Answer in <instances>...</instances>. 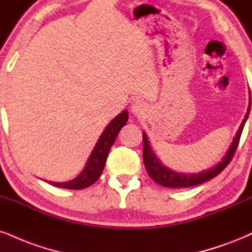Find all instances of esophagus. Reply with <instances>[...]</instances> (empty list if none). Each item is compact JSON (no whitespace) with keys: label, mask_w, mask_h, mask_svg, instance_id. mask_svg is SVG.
I'll list each match as a JSON object with an SVG mask.
<instances>
[{"label":"esophagus","mask_w":252,"mask_h":252,"mask_svg":"<svg viewBox=\"0 0 252 252\" xmlns=\"http://www.w3.org/2000/svg\"><path fill=\"white\" fill-rule=\"evenodd\" d=\"M131 113L137 117H144L148 113V105L143 101H135L131 104Z\"/></svg>","instance_id":"1"}]
</instances>
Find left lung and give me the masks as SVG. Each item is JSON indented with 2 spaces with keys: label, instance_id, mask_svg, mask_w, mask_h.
<instances>
[{
  "label": "left lung",
  "instance_id": "left-lung-1",
  "mask_svg": "<svg viewBox=\"0 0 252 252\" xmlns=\"http://www.w3.org/2000/svg\"><path fill=\"white\" fill-rule=\"evenodd\" d=\"M251 108V97L249 102V107H248V111L245 114V117L242 122L241 126L238 128L237 134H236L235 138H233L231 145H230L229 150L226 151L225 156L223 157V159L220 162H218L216 165L213 168L208 169V170L201 171L198 174H180V172H176L171 170L170 168H166L165 165H163L158 159V157L155 155L153 149H151L149 141H148L147 135L143 132V162L147 169L148 174L156 183H158L159 186L165 187V188H188V187H193L198 186V184L204 183V182L210 181L211 178L216 177V176L222 172V170L229 164L230 160L232 159L233 155H235V151L238 147L239 138H241L242 131H243L244 124L247 122L248 117H249Z\"/></svg>",
  "mask_w": 252,
  "mask_h": 252
}]
</instances>
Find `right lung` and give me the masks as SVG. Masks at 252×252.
<instances>
[{
  "label": "right lung",
  "instance_id": "add662e5",
  "mask_svg": "<svg viewBox=\"0 0 252 252\" xmlns=\"http://www.w3.org/2000/svg\"><path fill=\"white\" fill-rule=\"evenodd\" d=\"M126 121H128V111L124 110L108 124L107 128L103 130L102 135L99 136L92 154H90L86 166L76 178H74L72 181L64 182V183H56V182L55 183L49 182V183L55 187L63 188V189L74 190L84 189V188L90 187L95 183L101 176L103 169H104L105 160H107L110 148L113 147L120 130L126 124Z\"/></svg>",
  "mask_w": 252,
  "mask_h": 252
}]
</instances>
